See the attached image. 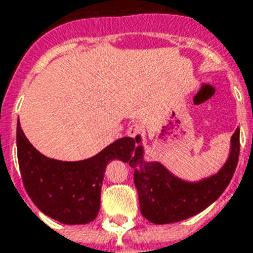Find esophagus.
Masks as SVG:
<instances>
[{
	"label": "esophagus",
	"mask_w": 253,
	"mask_h": 253,
	"mask_svg": "<svg viewBox=\"0 0 253 253\" xmlns=\"http://www.w3.org/2000/svg\"><path fill=\"white\" fill-rule=\"evenodd\" d=\"M142 132H143L142 126H141V125H137V123H134V125H131V126L127 128V135L131 138L139 137Z\"/></svg>",
	"instance_id": "obj_1"
}]
</instances>
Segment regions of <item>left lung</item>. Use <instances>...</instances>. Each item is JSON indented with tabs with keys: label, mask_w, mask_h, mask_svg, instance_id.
<instances>
[{
	"label": "left lung",
	"mask_w": 253,
	"mask_h": 253,
	"mask_svg": "<svg viewBox=\"0 0 253 253\" xmlns=\"http://www.w3.org/2000/svg\"><path fill=\"white\" fill-rule=\"evenodd\" d=\"M137 143L141 137L135 138ZM230 153L218 173L201 181H186L172 175L157 161L143 159L139 145L128 163L134 169V183L137 187L139 207L148 221L157 225L179 222L203 211L221 196L233 177L240 154V128L230 141Z\"/></svg>",
	"instance_id": "8db88e82"
}]
</instances>
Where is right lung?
<instances>
[{"label":"right lung","instance_id":"add662e5","mask_svg":"<svg viewBox=\"0 0 253 253\" xmlns=\"http://www.w3.org/2000/svg\"><path fill=\"white\" fill-rule=\"evenodd\" d=\"M17 159L25 191L36 207L58 222L88 223L97 217L107 164L130 161L135 139L123 137L90 159L59 161L38 152L17 125Z\"/></svg>","mask_w":253,"mask_h":253}]
</instances>
